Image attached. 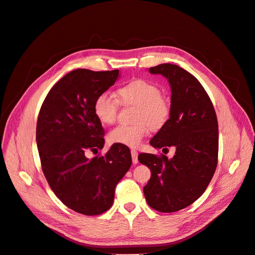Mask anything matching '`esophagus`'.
Wrapping results in <instances>:
<instances>
[{
  "label": "esophagus",
  "instance_id": "1",
  "mask_svg": "<svg viewBox=\"0 0 255 255\" xmlns=\"http://www.w3.org/2000/svg\"><path fill=\"white\" fill-rule=\"evenodd\" d=\"M130 154H132L133 164H137L138 163V152L136 150H130Z\"/></svg>",
  "mask_w": 255,
  "mask_h": 255
}]
</instances>
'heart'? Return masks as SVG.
I'll use <instances>...</instances> for the list:
<instances>
[{"mask_svg":"<svg viewBox=\"0 0 255 255\" xmlns=\"http://www.w3.org/2000/svg\"><path fill=\"white\" fill-rule=\"evenodd\" d=\"M156 84L136 79L128 82L117 90L118 101L126 106H136L133 126H119L112 129L109 140L115 144L137 146L149 133V126L153 129L163 128L170 115V105L160 95ZM118 101L107 94L99 95L94 103V113L99 122L111 126L117 120Z\"/></svg>","mask_w":255,"mask_h":255,"instance_id":"obj_1","label":"heart"}]
</instances>
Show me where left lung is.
I'll return each mask as SVG.
<instances>
[{
  "label": "left lung",
  "instance_id": "left-lung-1",
  "mask_svg": "<svg viewBox=\"0 0 255 255\" xmlns=\"http://www.w3.org/2000/svg\"><path fill=\"white\" fill-rule=\"evenodd\" d=\"M149 71L165 76L171 87L170 118L150 144L174 146L175 154L170 159L164 154L138 155L151 170L143 194L153 210L173 213L194 203L212 180L218 163V121L210 97L194 75L172 64Z\"/></svg>",
  "mask_w": 255,
  "mask_h": 255
}]
</instances>
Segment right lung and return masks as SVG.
<instances>
[{
  "instance_id": "right-lung-1",
  "label": "right lung",
  "mask_w": 255,
  "mask_h": 255,
  "mask_svg": "<svg viewBox=\"0 0 255 255\" xmlns=\"http://www.w3.org/2000/svg\"><path fill=\"white\" fill-rule=\"evenodd\" d=\"M118 78L119 70L76 69L51 88L38 115L36 141L45 179L61 202L83 215L110 210L115 188L132 165L123 144H113L103 156L86 157L104 146L95 100Z\"/></svg>"
}]
</instances>
